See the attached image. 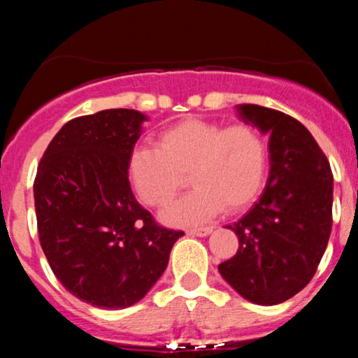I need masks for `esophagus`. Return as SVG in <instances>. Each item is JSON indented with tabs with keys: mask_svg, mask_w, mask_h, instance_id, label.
<instances>
[{
	"mask_svg": "<svg viewBox=\"0 0 358 358\" xmlns=\"http://www.w3.org/2000/svg\"><path fill=\"white\" fill-rule=\"evenodd\" d=\"M213 229L212 227H195V229H190L188 234L190 236H196V237H207L208 234H212Z\"/></svg>",
	"mask_w": 358,
	"mask_h": 358,
	"instance_id": "1",
	"label": "esophagus"
}]
</instances>
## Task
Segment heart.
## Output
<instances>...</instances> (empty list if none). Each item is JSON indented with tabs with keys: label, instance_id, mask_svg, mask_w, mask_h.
<instances>
[{
	"label": "heart",
	"instance_id": "obj_1",
	"mask_svg": "<svg viewBox=\"0 0 358 358\" xmlns=\"http://www.w3.org/2000/svg\"><path fill=\"white\" fill-rule=\"evenodd\" d=\"M268 171V145L256 127L185 119L158 138V148L138 146L127 162L131 185L150 207L175 199L188 173L193 190L162 212L168 225H190L248 207Z\"/></svg>",
	"mask_w": 358,
	"mask_h": 358
}]
</instances>
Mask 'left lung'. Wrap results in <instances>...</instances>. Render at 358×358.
<instances>
[{"label":"left lung","instance_id":"8db88e82","mask_svg":"<svg viewBox=\"0 0 358 358\" xmlns=\"http://www.w3.org/2000/svg\"><path fill=\"white\" fill-rule=\"evenodd\" d=\"M236 110L242 122L269 134V176L254 207L229 225L239 250L219 273L248 301L279 305L311 281L322 261L331 232L334 175L294 117L256 104Z\"/></svg>","mask_w":358,"mask_h":358}]
</instances>
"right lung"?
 <instances>
[{
  "label": "right lung",
  "mask_w": 358,
  "mask_h": 358,
  "mask_svg": "<svg viewBox=\"0 0 358 358\" xmlns=\"http://www.w3.org/2000/svg\"><path fill=\"white\" fill-rule=\"evenodd\" d=\"M146 114L108 109L62 126L34 185L40 244L69 293L96 308L141 301L183 232L155 224L134 199L127 162Z\"/></svg>",
  "instance_id": "obj_1"
}]
</instances>
